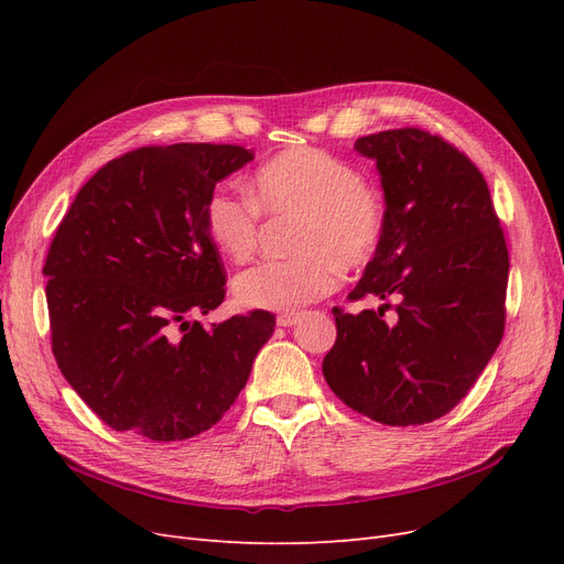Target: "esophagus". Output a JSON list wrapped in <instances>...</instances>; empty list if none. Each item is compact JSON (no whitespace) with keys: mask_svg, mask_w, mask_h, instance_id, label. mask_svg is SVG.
I'll list each match as a JSON object with an SVG mask.
<instances>
[{"mask_svg":"<svg viewBox=\"0 0 564 564\" xmlns=\"http://www.w3.org/2000/svg\"><path fill=\"white\" fill-rule=\"evenodd\" d=\"M299 322V313H282L278 315V324L280 327H292V324Z\"/></svg>","mask_w":564,"mask_h":564,"instance_id":"1","label":"esophagus"}]
</instances>
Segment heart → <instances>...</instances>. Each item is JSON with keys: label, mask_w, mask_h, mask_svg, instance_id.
<instances>
[{"label": "heart", "mask_w": 564, "mask_h": 564, "mask_svg": "<svg viewBox=\"0 0 564 564\" xmlns=\"http://www.w3.org/2000/svg\"><path fill=\"white\" fill-rule=\"evenodd\" d=\"M247 187L249 197L216 187L204 202V230L214 249L232 263H247L265 214L296 218L289 235L296 253L235 278L232 294L245 308L296 313L336 292L344 265H365L383 240V193L336 152L286 148L256 166Z\"/></svg>", "instance_id": "1"}]
</instances>
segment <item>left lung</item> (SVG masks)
Segmentation results:
<instances>
[{
	"instance_id": "left-lung-1",
	"label": "left lung",
	"mask_w": 564,
	"mask_h": 564,
	"mask_svg": "<svg viewBox=\"0 0 564 564\" xmlns=\"http://www.w3.org/2000/svg\"><path fill=\"white\" fill-rule=\"evenodd\" d=\"M377 160L386 232L350 301L334 308L322 373L340 402L386 425H423L468 395L506 327L508 247L485 176L466 152L416 127L355 141ZM392 310L390 321H383Z\"/></svg>"
}]
</instances>
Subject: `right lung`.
Wrapping results in <instances>:
<instances>
[{
	"label": "right lung",
	"instance_id": "right-lung-1",
	"mask_svg": "<svg viewBox=\"0 0 564 564\" xmlns=\"http://www.w3.org/2000/svg\"><path fill=\"white\" fill-rule=\"evenodd\" d=\"M253 160L230 143L145 145L82 185L48 247L51 350L65 381L112 431L176 442L209 431L245 388L275 315L204 329L226 268L204 202Z\"/></svg>",
	"mask_w": 564,
	"mask_h": 564
}]
</instances>
